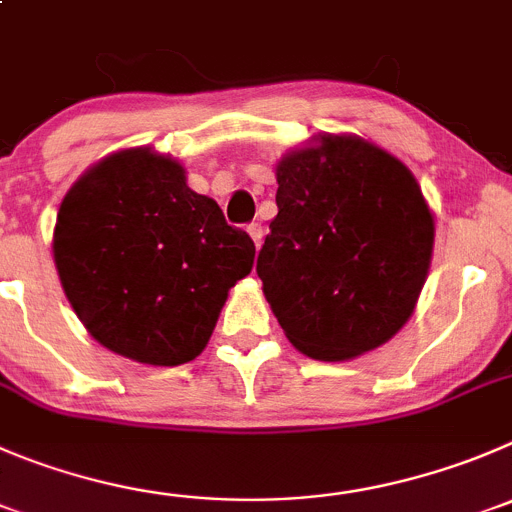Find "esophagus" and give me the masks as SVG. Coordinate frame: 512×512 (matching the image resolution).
I'll list each match as a JSON object with an SVG mask.
<instances>
[{
  "mask_svg": "<svg viewBox=\"0 0 512 512\" xmlns=\"http://www.w3.org/2000/svg\"><path fill=\"white\" fill-rule=\"evenodd\" d=\"M248 236L253 238V243L259 248L261 241H264V228H261V223H251V226H248Z\"/></svg>",
  "mask_w": 512,
  "mask_h": 512,
  "instance_id": "esophagus-1",
  "label": "esophagus"
}]
</instances>
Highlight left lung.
<instances>
[{
    "label": "left lung",
    "mask_w": 512,
    "mask_h": 512,
    "mask_svg": "<svg viewBox=\"0 0 512 512\" xmlns=\"http://www.w3.org/2000/svg\"><path fill=\"white\" fill-rule=\"evenodd\" d=\"M256 274L281 329L311 359L382 347L425 286L435 221L402 160L357 135H319L276 165Z\"/></svg>",
    "instance_id": "1"
}]
</instances>
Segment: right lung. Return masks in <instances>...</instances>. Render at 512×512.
I'll return each instance as SVG.
<instances>
[{"instance_id":"1","label":"right lung","mask_w":512,"mask_h":512,"mask_svg":"<svg viewBox=\"0 0 512 512\" xmlns=\"http://www.w3.org/2000/svg\"><path fill=\"white\" fill-rule=\"evenodd\" d=\"M52 253L67 301L102 347L178 367L206 349L256 246L213 198L188 188L178 160L133 148L67 191Z\"/></svg>"}]
</instances>
